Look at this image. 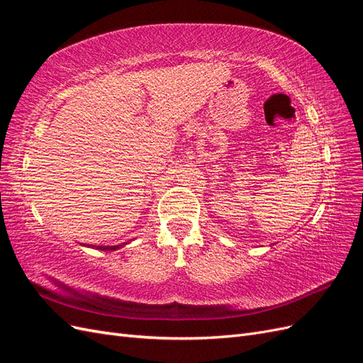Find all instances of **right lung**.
Wrapping results in <instances>:
<instances>
[{
  "mask_svg": "<svg viewBox=\"0 0 363 363\" xmlns=\"http://www.w3.org/2000/svg\"><path fill=\"white\" fill-rule=\"evenodd\" d=\"M124 245H127V242H123V244H119V245H100V247H95V245H86V247H92V248H95V250H101V251H115V250H118V248H121V247H124Z\"/></svg>",
  "mask_w": 363,
  "mask_h": 363,
  "instance_id": "1",
  "label": "right lung"
}]
</instances>
